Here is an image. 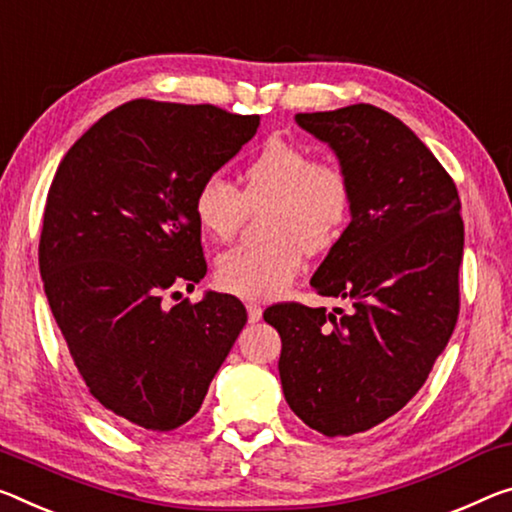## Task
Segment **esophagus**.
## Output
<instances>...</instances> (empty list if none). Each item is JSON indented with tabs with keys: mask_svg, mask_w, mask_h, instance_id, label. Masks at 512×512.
<instances>
[{
	"mask_svg": "<svg viewBox=\"0 0 512 512\" xmlns=\"http://www.w3.org/2000/svg\"><path fill=\"white\" fill-rule=\"evenodd\" d=\"M248 321L250 323H257L259 319H262V307L255 305V303H248Z\"/></svg>",
	"mask_w": 512,
	"mask_h": 512,
	"instance_id": "1",
	"label": "esophagus"
}]
</instances>
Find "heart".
<instances>
[{
  "label": "heart",
  "instance_id": "1",
  "mask_svg": "<svg viewBox=\"0 0 512 512\" xmlns=\"http://www.w3.org/2000/svg\"><path fill=\"white\" fill-rule=\"evenodd\" d=\"M264 214L262 246H239L218 257L214 280L232 296L271 300L303 271L305 250L321 253L342 237L353 209L346 173L287 139L266 141L243 170V189L209 175L193 196V218L205 237L230 241L248 212Z\"/></svg>",
  "mask_w": 512,
  "mask_h": 512
}]
</instances>
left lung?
<instances>
[{
    "mask_svg": "<svg viewBox=\"0 0 512 512\" xmlns=\"http://www.w3.org/2000/svg\"><path fill=\"white\" fill-rule=\"evenodd\" d=\"M335 152L353 189L351 223L312 275L353 310L273 305L289 408L328 437L364 433L426 383L456 328L465 246L458 189L408 125L373 104L296 113Z\"/></svg>",
    "mask_w": 512,
    "mask_h": 512,
    "instance_id": "8db88e82",
    "label": "left lung"
}]
</instances>
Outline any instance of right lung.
Returning <instances> with one entry per match:
<instances>
[{
    "mask_svg": "<svg viewBox=\"0 0 512 512\" xmlns=\"http://www.w3.org/2000/svg\"><path fill=\"white\" fill-rule=\"evenodd\" d=\"M259 116L134 100L72 145L47 193L38 266L75 367L123 424L173 431L200 410L248 321L234 296L166 310L205 278L193 196ZM180 294V291H175Z\"/></svg>",
    "mask_w": 512,
    "mask_h": 512,
    "instance_id": "right-lung-1",
    "label": "right lung"
}]
</instances>
